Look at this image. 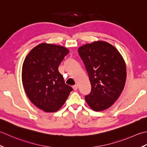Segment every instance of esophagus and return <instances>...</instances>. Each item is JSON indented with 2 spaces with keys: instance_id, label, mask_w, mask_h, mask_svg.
<instances>
[{
  "instance_id": "1",
  "label": "esophagus",
  "mask_w": 147,
  "mask_h": 147,
  "mask_svg": "<svg viewBox=\"0 0 147 147\" xmlns=\"http://www.w3.org/2000/svg\"><path fill=\"white\" fill-rule=\"evenodd\" d=\"M78 86L77 85H75L73 86V88L74 90H75V91H76V90H78Z\"/></svg>"
}]
</instances>
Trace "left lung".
<instances>
[{
  "instance_id": "left-lung-1",
  "label": "left lung",
  "mask_w": 147,
  "mask_h": 147,
  "mask_svg": "<svg viewBox=\"0 0 147 147\" xmlns=\"http://www.w3.org/2000/svg\"><path fill=\"white\" fill-rule=\"evenodd\" d=\"M78 53L92 86L85 100L95 111L105 110L117 100L124 89L126 78L124 59L114 46L102 41L82 46Z\"/></svg>"
}]
</instances>
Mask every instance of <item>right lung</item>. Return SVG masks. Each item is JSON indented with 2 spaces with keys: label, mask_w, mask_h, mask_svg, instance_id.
Listing matches in <instances>:
<instances>
[{
  "label": "right lung",
  "mask_w": 147,
  "mask_h": 147,
  "mask_svg": "<svg viewBox=\"0 0 147 147\" xmlns=\"http://www.w3.org/2000/svg\"><path fill=\"white\" fill-rule=\"evenodd\" d=\"M68 53L64 47L41 43L33 48L24 61V89L31 102L45 112L57 111L73 90L65 83L58 70Z\"/></svg>",
  "instance_id": "add662e5"
}]
</instances>
